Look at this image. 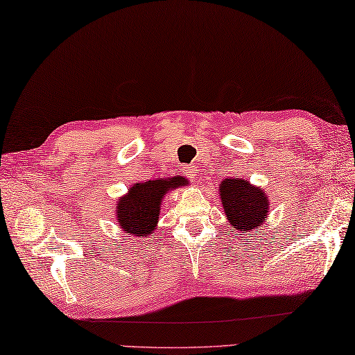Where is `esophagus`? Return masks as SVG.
<instances>
[{
  "label": "esophagus",
  "instance_id": "obj_1",
  "mask_svg": "<svg viewBox=\"0 0 355 355\" xmlns=\"http://www.w3.org/2000/svg\"><path fill=\"white\" fill-rule=\"evenodd\" d=\"M185 176L190 178V179H195L198 176V166L195 164H190L185 166Z\"/></svg>",
  "mask_w": 355,
  "mask_h": 355
}]
</instances>
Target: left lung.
<instances>
[{
	"mask_svg": "<svg viewBox=\"0 0 355 355\" xmlns=\"http://www.w3.org/2000/svg\"><path fill=\"white\" fill-rule=\"evenodd\" d=\"M219 190L225 216L233 230L245 235L263 225L269 213V200L263 190L239 178L225 179Z\"/></svg>",
	"mask_w": 355,
	"mask_h": 355,
	"instance_id": "1",
	"label": "left lung"
}]
</instances>
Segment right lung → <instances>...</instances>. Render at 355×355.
I'll return each instance as SVG.
<instances>
[{
	"instance_id": "1",
	"label": "right lung",
	"mask_w": 355,
	"mask_h": 355,
	"mask_svg": "<svg viewBox=\"0 0 355 355\" xmlns=\"http://www.w3.org/2000/svg\"><path fill=\"white\" fill-rule=\"evenodd\" d=\"M180 184V179L173 178L132 185L128 195L117 204L116 215L120 229L128 235L148 236L157 224L162 196Z\"/></svg>"
}]
</instances>
